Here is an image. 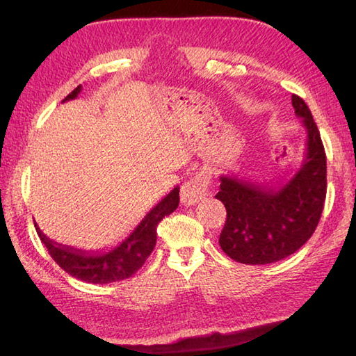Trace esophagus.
Wrapping results in <instances>:
<instances>
[{"instance_id":"34e87169","label":"esophagus","mask_w":356,"mask_h":356,"mask_svg":"<svg viewBox=\"0 0 356 356\" xmlns=\"http://www.w3.org/2000/svg\"><path fill=\"white\" fill-rule=\"evenodd\" d=\"M209 186L210 177L207 174H197V176L182 185V188H180V202L186 207L195 206V204L202 201L207 196Z\"/></svg>"}]
</instances>
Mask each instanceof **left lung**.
Returning a JSON list of instances; mask_svg holds the SVG:
<instances>
[{"label":"left lung","instance_id":"8db88e82","mask_svg":"<svg viewBox=\"0 0 356 356\" xmlns=\"http://www.w3.org/2000/svg\"><path fill=\"white\" fill-rule=\"evenodd\" d=\"M306 129V154L291 180L265 186L221 176L216 200L226 207L220 246L240 264L265 265L293 254L314 234L327 196V155L308 105L292 95Z\"/></svg>","mask_w":356,"mask_h":356}]
</instances>
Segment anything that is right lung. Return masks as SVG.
Wrapping results in <instances>:
<instances>
[{
  "mask_svg": "<svg viewBox=\"0 0 356 356\" xmlns=\"http://www.w3.org/2000/svg\"><path fill=\"white\" fill-rule=\"evenodd\" d=\"M81 91V84L72 91L65 100L75 99ZM179 206V186L171 190L152 210L144 216L143 221L135 227V231L110 251L86 252L75 250L72 246L59 245L42 234L34 222L42 243L47 246L48 252L65 273L76 280L94 282V284H108L130 278L140 270L146 259L154 251L156 243V226L159 222L172 213Z\"/></svg>",
  "mask_w": 356,
  "mask_h": 356,
  "instance_id": "add662e5",
  "label": "right lung"
}]
</instances>
